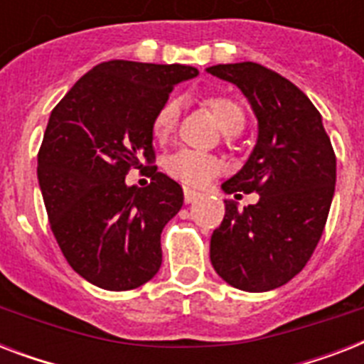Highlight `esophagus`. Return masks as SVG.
Listing matches in <instances>:
<instances>
[{"label": "esophagus", "instance_id": "34e87169", "mask_svg": "<svg viewBox=\"0 0 364 364\" xmlns=\"http://www.w3.org/2000/svg\"><path fill=\"white\" fill-rule=\"evenodd\" d=\"M183 193H185V202H187V204H191V202H194V200H198L200 196H202L198 191H194V188H188V187H185Z\"/></svg>", "mask_w": 364, "mask_h": 364}]
</instances>
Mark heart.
Masks as SVG:
<instances>
[{
	"label": "heart",
	"instance_id": "heart-1",
	"mask_svg": "<svg viewBox=\"0 0 364 364\" xmlns=\"http://www.w3.org/2000/svg\"><path fill=\"white\" fill-rule=\"evenodd\" d=\"M202 104L204 107H208L211 115L215 117L217 124L221 126L225 134L234 136L243 130L247 115L238 100L225 96V94H210L202 100ZM177 119H179L177 100H166L151 121V134L154 139L159 143H164L176 130ZM164 168L168 176L181 181L183 185L204 187L217 173H221L223 162L213 154L198 153V151H191V149H179L164 160Z\"/></svg>",
	"mask_w": 364,
	"mask_h": 364
}]
</instances>
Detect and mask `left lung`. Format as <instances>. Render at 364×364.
<instances>
[{"instance_id": "left-lung-1", "label": "left lung", "mask_w": 364, "mask_h": 364, "mask_svg": "<svg viewBox=\"0 0 364 364\" xmlns=\"http://www.w3.org/2000/svg\"><path fill=\"white\" fill-rule=\"evenodd\" d=\"M211 75L234 82L259 119V139L227 194L257 193L238 210L225 202L213 230L211 264L232 287L262 293L293 279L316 251L336 183V154L316 105L299 87L255 62L219 64Z\"/></svg>"}]
</instances>
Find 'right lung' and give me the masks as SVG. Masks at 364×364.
<instances>
[{"instance_id": "obj_1", "label": "right lung", "mask_w": 364, "mask_h": 364, "mask_svg": "<svg viewBox=\"0 0 364 364\" xmlns=\"http://www.w3.org/2000/svg\"><path fill=\"white\" fill-rule=\"evenodd\" d=\"M196 68L109 60L82 75L48 119L37 179L65 260L96 287L130 291L159 272L160 234L181 210L179 183L156 171L151 121ZM132 167L151 177L128 188Z\"/></svg>"}]
</instances>
